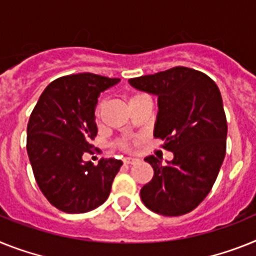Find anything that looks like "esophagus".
<instances>
[{"instance_id": "esophagus-1", "label": "esophagus", "mask_w": 256, "mask_h": 256, "mask_svg": "<svg viewBox=\"0 0 256 256\" xmlns=\"http://www.w3.org/2000/svg\"><path fill=\"white\" fill-rule=\"evenodd\" d=\"M138 161H139L138 158H124V164H136Z\"/></svg>"}]
</instances>
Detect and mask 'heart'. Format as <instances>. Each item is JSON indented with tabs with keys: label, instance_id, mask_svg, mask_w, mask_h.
Returning a JSON list of instances; mask_svg holds the SVG:
<instances>
[{
	"label": "heart",
	"instance_id": "heart-1",
	"mask_svg": "<svg viewBox=\"0 0 256 256\" xmlns=\"http://www.w3.org/2000/svg\"><path fill=\"white\" fill-rule=\"evenodd\" d=\"M136 96H139V94H136V95H132V98H130V100H132V98H136ZM96 114H98V113H96ZM122 147H124V148H128V143H122Z\"/></svg>",
	"mask_w": 256,
	"mask_h": 256
}]
</instances>
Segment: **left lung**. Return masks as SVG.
Instances as JSON below:
<instances>
[{
  "instance_id": "8db88e82",
  "label": "left lung",
  "mask_w": 256,
  "mask_h": 256,
  "mask_svg": "<svg viewBox=\"0 0 256 256\" xmlns=\"http://www.w3.org/2000/svg\"><path fill=\"white\" fill-rule=\"evenodd\" d=\"M128 83L158 96L154 136L173 152L166 164L154 154L144 158L154 177L142 188V202L164 216L188 214L211 191L225 158L228 124L220 90L208 75L184 66Z\"/></svg>"
}]
</instances>
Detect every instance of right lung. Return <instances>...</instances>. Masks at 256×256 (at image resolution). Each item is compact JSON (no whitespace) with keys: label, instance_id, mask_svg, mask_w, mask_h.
<instances>
[{"label":"right lung","instance_id":"1","mask_svg":"<svg viewBox=\"0 0 256 256\" xmlns=\"http://www.w3.org/2000/svg\"><path fill=\"white\" fill-rule=\"evenodd\" d=\"M120 79L82 72L56 79L45 88L27 124V154L38 188L52 206L84 214L102 206L122 161L84 162L98 135L95 109L102 91Z\"/></svg>","mask_w":256,"mask_h":256}]
</instances>
